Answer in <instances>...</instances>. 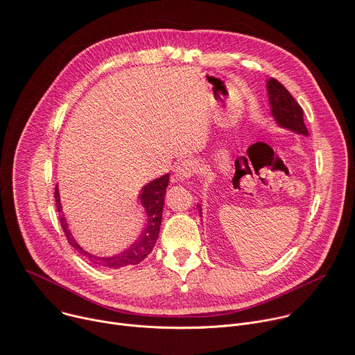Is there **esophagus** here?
Wrapping results in <instances>:
<instances>
[{"mask_svg":"<svg viewBox=\"0 0 355 355\" xmlns=\"http://www.w3.org/2000/svg\"><path fill=\"white\" fill-rule=\"evenodd\" d=\"M200 171H201L200 162H198L197 159L187 158V159L180 161V162L176 165L175 178H176V180H179V182H184V180L190 179L191 176L197 175Z\"/></svg>","mask_w":355,"mask_h":355,"instance_id":"esophagus-1","label":"esophagus"}]
</instances>
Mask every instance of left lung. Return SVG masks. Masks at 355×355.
<instances>
[{"instance_id": "1", "label": "left lung", "mask_w": 355, "mask_h": 355, "mask_svg": "<svg viewBox=\"0 0 355 355\" xmlns=\"http://www.w3.org/2000/svg\"><path fill=\"white\" fill-rule=\"evenodd\" d=\"M266 89L268 96L270 113L274 121L281 127L290 130L295 134H301L308 137V128L304 123V110L293 98V95L282 87L277 80L270 78L266 81ZM200 217H201V207L198 205Z\"/></svg>"}]
</instances>
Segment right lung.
Masks as SVG:
<instances>
[{
	"label": "right lung",
	"mask_w": 355,
	"mask_h": 355,
	"mask_svg": "<svg viewBox=\"0 0 355 355\" xmlns=\"http://www.w3.org/2000/svg\"><path fill=\"white\" fill-rule=\"evenodd\" d=\"M169 183V173L154 179L153 182L147 183L143 190L139 193V202L144 208V212L147 216V224L143 230V234L139 238L125 250L113 254V256H96L89 252H87L84 248L80 246V243L76 241L69 231V227L67 224V220L64 217L61 201H60V191L58 186H55L54 190V198H55V207L60 214V223L61 228L69 242L77 252H80L83 256L89 259V261L105 267V268H124L128 266H134L143 261L154 249L161 230V221H162V211H164V202H165V193Z\"/></svg>",
	"instance_id": "right-lung-1"
}]
</instances>
